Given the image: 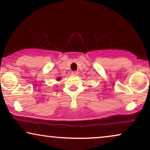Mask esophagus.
<instances>
[{
	"mask_svg": "<svg viewBox=\"0 0 150 150\" xmlns=\"http://www.w3.org/2000/svg\"><path fill=\"white\" fill-rule=\"evenodd\" d=\"M71 74H72L73 76H76L79 74V71H73L72 72H71Z\"/></svg>",
	"mask_w": 150,
	"mask_h": 150,
	"instance_id": "esophagus-1",
	"label": "esophagus"
}]
</instances>
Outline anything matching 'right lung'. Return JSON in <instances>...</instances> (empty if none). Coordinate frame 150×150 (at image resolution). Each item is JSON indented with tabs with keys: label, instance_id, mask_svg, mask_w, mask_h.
<instances>
[{
	"label": "right lung",
	"instance_id": "right-lung-1",
	"mask_svg": "<svg viewBox=\"0 0 150 150\" xmlns=\"http://www.w3.org/2000/svg\"><path fill=\"white\" fill-rule=\"evenodd\" d=\"M57 81H59V80H61V78H59V77H58V78H57Z\"/></svg>",
	"mask_w": 150,
	"mask_h": 150
}]
</instances>
